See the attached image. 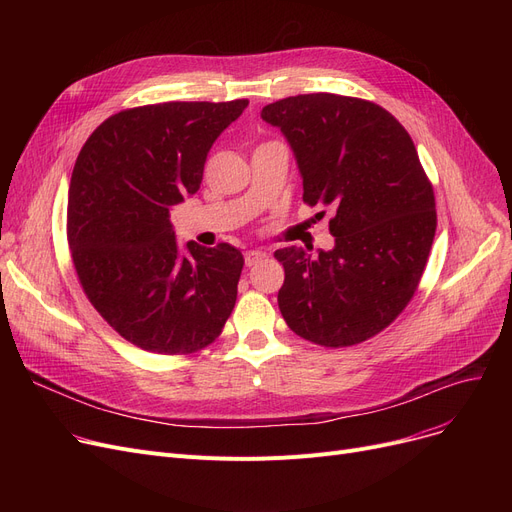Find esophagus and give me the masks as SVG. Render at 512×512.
<instances>
[{"label": "esophagus", "mask_w": 512, "mask_h": 512, "mask_svg": "<svg viewBox=\"0 0 512 512\" xmlns=\"http://www.w3.org/2000/svg\"><path fill=\"white\" fill-rule=\"evenodd\" d=\"M265 259V253L263 251H247L245 253V263L251 267V265H257L259 261Z\"/></svg>", "instance_id": "obj_1"}]
</instances>
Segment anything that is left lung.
I'll return each instance as SVG.
<instances>
[{
	"instance_id": "1",
	"label": "left lung",
	"mask_w": 512,
	"mask_h": 512,
	"mask_svg": "<svg viewBox=\"0 0 512 512\" xmlns=\"http://www.w3.org/2000/svg\"><path fill=\"white\" fill-rule=\"evenodd\" d=\"M303 178L309 205H330L334 247L278 249L288 328L321 346H353L409 305L436 234V199L417 149L384 107L311 93L265 105Z\"/></svg>"
}]
</instances>
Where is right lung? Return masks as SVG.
<instances>
[{
  "label": "right lung",
  "mask_w": 512,
  "mask_h": 512,
  "mask_svg": "<svg viewBox=\"0 0 512 512\" xmlns=\"http://www.w3.org/2000/svg\"><path fill=\"white\" fill-rule=\"evenodd\" d=\"M247 99L168 101L114 114L80 149L68 188V245L91 305L149 353L188 355L220 336L242 253L176 242L170 211L199 191L215 139Z\"/></svg>",
  "instance_id": "obj_1"
}]
</instances>
